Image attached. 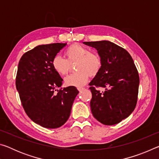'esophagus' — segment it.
<instances>
[{
	"label": "esophagus",
	"mask_w": 159,
	"mask_h": 159,
	"mask_svg": "<svg viewBox=\"0 0 159 159\" xmlns=\"http://www.w3.org/2000/svg\"><path fill=\"white\" fill-rule=\"evenodd\" d=\"M84 90V88H78V90L79 91V92H80V91H82Z\"/></svg>",
	"instance_id": "34e87169"
}]
</instances>
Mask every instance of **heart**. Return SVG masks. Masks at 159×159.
I'll use <instances>...</instances> for the list:
<instances>
[{"label":"heart","mask_w":159,"mask_h":159,"mask_svg":"<svg viewBox=\"0 0 159 159\" xmlns=\"http://www.w3.org/2000/svg\"><path fill=\"white\" fill-rule=\"evenodd\" d=\"M66 60L56 55L52 60L55 71L61 76H65L71 70V64H75L76 72L66 76L64 83L67 86L81 87L88 82L89 76L95 77L100 72L102 60L98 53L90 52V49L83 45L74 43L64 51Z\"/></svg>","instance_id":"heart-1"}]
</instances>
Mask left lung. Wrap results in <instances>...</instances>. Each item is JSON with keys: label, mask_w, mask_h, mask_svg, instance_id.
Instances as JSON below:
<instances>
[{"label": "left lung", "mask_w": 159, "mask_h": 159, "mask_svg": "<svg viewBox=\"0 0 159 159\" xmlns=\"http://www.w3.org/2000/svg\"><path fill=\"white\" fill-rule=\"evenodd\" d=\"M83 43L96 48L102 60L100 72L89 83L93 116L104 125L117 124L128 117L136 107L139 83L138 69L128 51L114 43ZM99 87L106 90L100 92Z\"/></svg>", "instance_id": "1"}]
</instances>
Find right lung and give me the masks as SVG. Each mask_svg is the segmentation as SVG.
I'll list each match as a JSON object with an SVG mask.
<instances>
[{
	"mask_svg": "<svg viewBox=\"0 0 159 159\" xmlns=\"http://www.w3.org/2000/svg\"><path fill=\"white\" fill-rule=\"evenodd\" d=\"M66 43L38 45L21 56L16 76V88L26 114L46 128L63 125L69 118L79 91L74 86L61 88L62 80L52 66L55 56Z\"/></svg>",
	"mask_w": 159,
	"mask_h": 159,
	"instance_id": "1",
	"label": "right lung"
}]
</instances>
